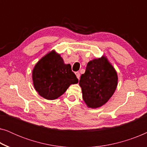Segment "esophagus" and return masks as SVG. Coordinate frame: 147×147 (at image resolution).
<instances>
[{"instance_id": "34e87169", "label": "esophagus", "mask_w": 147, "mask_h": 147, "mask_svg": "<svg viewBox=\"0 0 147 147\" xmlns=\"http://www.w3.org/2000/svg\"><path fill=\"white\" fill-rule=\"evenodd\" d=\"M76 76H77L78 79H80V74L79 73V72H76Z\"/></svg>"}]
</instances>
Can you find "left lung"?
<instances>
[{
  "instance_id": "left-lung-1",
  "label": "left lung",
  "mask_w": 147,
  "mask_h": 147,
  "mask_svg": "<svg viewBox=\"0 0 147 147\" xmlns=\"http://www.w3.org/2000/svg\"><path fill=\"white\" fill-rule=\"evenodd\" d=\"M79 84L88 107L97 108L105 104L113 95L118 85V75L104 55L88 62Z\"/></svg>"
}]
</instances>
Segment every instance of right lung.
I'll return each mask as SVG.
<instances>
[{
    "label": "right lung",
    "mask_w": 147,
    "mask_h": 147,
    "mask_svg": "<svg viewBox=\"0 0 147 147\" xmlns=\"http://www.w3.org/2000/svg\"><path fill=\"white\" fill-rule=\"evenodd\" d=\"M32 78L36 91L47 100L57 99L71 84L78 82L71 65L64 63L63 58L54 50L36 63Z\"/></svg>",
    "instance_id": "1"
}]
</instances>
